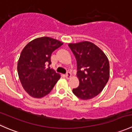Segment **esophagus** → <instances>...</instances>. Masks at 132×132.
<instances>
[{
  "instance_id": "esophagus-1",
  "label": "esophagus",
  "mask_w": 132,
  "mask_h": 132,
  "mask_svg": "<svg viewBox=\"0 0 132 132\" xmlns=\"http://www.w3.org/2000/svg\"><path fill=\"white\" fill-rule=\"evenodd\" d=\"M71 77V73H70V72H67V73L66 74V78L69 79V78H70Z\"/></svg>"
}]
</instances>
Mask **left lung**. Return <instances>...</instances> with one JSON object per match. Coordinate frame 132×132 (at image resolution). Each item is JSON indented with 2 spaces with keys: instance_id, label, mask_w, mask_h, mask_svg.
<instances>
[{
  "instance_id": "1",
  "label": "left lung",
  "mask_w": 132,
  "mask_h": 132,
  "mask_svg": "<svg viewBox=\"0 0 132 132\" xmlns=\"http://www.w3.org/2000/svg\"><path fill=\"white\" fill-rule=\"evenodd\" d=\"M68 46L77 60L80 82L73 93L84 100L93 98L102 91L109 80V59L98 46L89 41L70 43Z\"/></svg>"
}]
</instances>
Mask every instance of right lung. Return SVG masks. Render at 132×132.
I'll list each match as a JSON object with an SVG mask.
<instances>
[{
	"mask_svg": "<svg viewBox=\"0 0 132 132\" xmlns=\"http://www.w3.org/2000/svg\"><path fill=\"white\" fill-rule=\"evenodd\" d=\"M62 45L57 39L41 37L30 41L22 50L17 70L22 87L30 96H45L60 79L61 75L46 66L51 64L53 52Z\"/></svg>",
	"mask_w": 132,
	"mask_h": 132,
	"instance_id": "obj_1",
	"label": "right lung"
}]
</instances>
